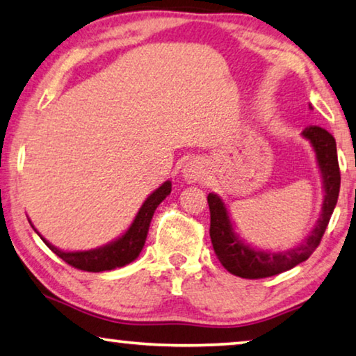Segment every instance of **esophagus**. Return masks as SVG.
<instances>
[{"label":"esophagus","instance_id":"1","mask_svg":"<svg viewBox=\"0 0 356 356\" xmlns=\"http://www.w3.org/2000/svg\"><path fill=\"white\" fill-rule=\"evenodd\" d=\"M182 176L187 182H196L204 176V166L200 160H190L182 169Z\"/></svg>","mask_w":356,"mask_h":356}]
</instances>
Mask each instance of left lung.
<instances>
[{
	"mask_svg": "<svg viewBox=\"0 0 356 356\" xmlns=\"http://www.w3.org/2000/svg\"><path fill=\"white\" fill-rule=\"evenodd\" d=\"M302 137L314 147L316 163L323 180V206L314 230L310 235L288 251H264L249 246L235 233L229 216V209L219 195L209 193L208 203L211 212V241L220 264L236 277L257 280L283 273L294 268L314 254L320 245L326 227L330 224L332 211L336 208L339 188H341V171H339L337 148L334 137L320 126H309L302 131Z\"/></svg>",
	"mask_w": 356,
	"mask_h": 356,
	"instance_id": "obj_1",
	"label": "left lung"
}]
</instances>
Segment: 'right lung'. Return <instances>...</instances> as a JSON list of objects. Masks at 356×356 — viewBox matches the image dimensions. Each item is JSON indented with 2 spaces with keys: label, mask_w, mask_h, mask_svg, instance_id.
Listing matches in <instances>:
<instances>
[{
  "label": "right lung",
  "mask_w": 356,
  "mask_h": 356,
  "mask_svg": "<svg viewBox=\"0 0 356 356\" xmlns=\"http://www.w3.org/2000/svg\"><path fill=\"white\" fill-rule=\"evenodd\" d=\"M171 193V182L166 180L160 188H156L140 206L136 219L132 220L129 229L123 235L116 238L115 241H110L108 245H104L89 251H62V249L51 245L46 238H42L33 225L35 232L46 243V246L51 249L56 256H59L62 261H65L72 267L84 270V272H105V270H113L124 267L139 257L142 248L145 245L148 227H150L152 217L155 214L158 204ZM30 222V220H29Z\"/></svg>",
  "instance_id": "obj_1"
}]
</instances>
